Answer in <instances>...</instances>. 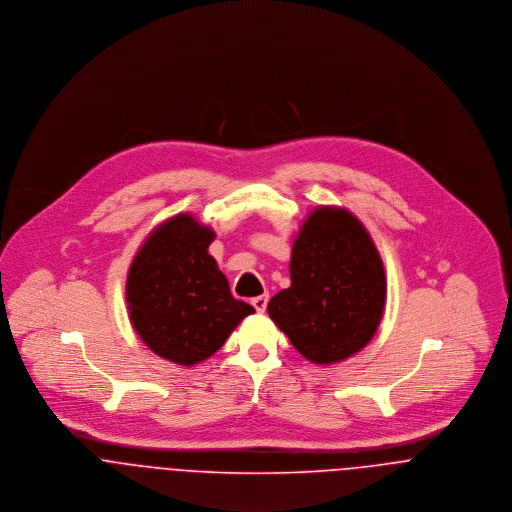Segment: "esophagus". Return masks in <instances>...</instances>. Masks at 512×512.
Returning a JSON list of instances; mask_svg holds the SVG:
<instances>
[{
	"instance_id": "obj_1",
	"label": "esophagus",
	"mask_w": 512,
	"mask_h": 512,
	"mask_svg": "<svg viewBox=\"0 0 512 512\" xmlns=\"http://www.w3.org/2000/svg\"><path fill=\"white\" fill-rule=\"evenodd\" d=\"M267 302H269V296H267V294L255 296V298L251 300V304L255 306V310H257V312H265V310H267Z\"/></svg>"
}]
</instances>
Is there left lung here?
Segmentation results:
<instances>
[{
	"mask_svg": "<svg viewBox=\"0 0 512 512\" xmlns=\"http://www.w3.org/2000/svg\"><path fill=\"white\" fill-rule=\"evenodd\" d=\"M385 298V269L369 231L351 212L320 206L294 237L290 286L267 310L298 353L330 365L371 341Z\"/></svg>",
	"mask_w": 512,
	"mask_h": 512,
	"instance_id": "obj_1",
	"label": "left lung"
}]
</instances>
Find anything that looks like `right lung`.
Wrapping results in <instances>:
<instances>
[{
	"label": "right lung",
	"instance_id": "right-lung-1",
	"mask_svg": "<svg viewBox=\"0 0 512 512\" xmlns=\"http://www.w3.org/2000/svg\"><path fill=\"white\" fill-rule=\"evenodd\" d=\"M216 233L190 214L172 216L139 247L125 284L129 320L159 357L196 365L212 357L255 312L229 292L208 253Z\"/></svg>",
	"mask_w": 512,
	"mask_h": 512
}]
</instances>
